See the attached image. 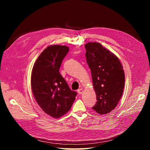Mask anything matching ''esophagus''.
<instances>
[{
	"mask_svg": "<svg viewBox=\"0 0 150 150\" xmlns=\"http://www.w3.org/2000/svg\"><path fill=\"white\" fill-rule=\"evenodd\" d=\"M78 93L79 94H83V89H79L78 90Z\"/></svg>",
	"mask_w": 150,
	"mask_h": 150,
	"instance_id": "obj_1",
	"label": "esophagus"
}]
</instances>
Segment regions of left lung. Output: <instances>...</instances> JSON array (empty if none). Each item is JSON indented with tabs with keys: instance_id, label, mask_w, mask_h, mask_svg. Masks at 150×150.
Listing matches in <instances>:
<instances>
[{
	"instance_id": "left-lung-1",
	"label": "left lung",
	"mask_w": 150,
	"mask_h": 150,
	"mask_svg": "<svg viewBox=\"0 0 150 150\" xmlns=\"http://www.w3.org/2000/svg\"><path fill=\"white\" fill-rule=\"evenodd\" d=\"M86 58L91 71L97 101L92 108L100 115L116 107L125 87V72L117 57L98 42L85 44Z\"/></svg>"
}]
</instances>
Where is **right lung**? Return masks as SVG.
I'll use <instances>...</instances> for the list:
<instances>
[{"label": "right lung", "mask_w": 150, "mask_h": 150, "mask_svg": "<svg viewBox=\"0 0 150 150\" xmlns=\"http://www.w3.org/2000/svg\"><path fill=\"white\" fill-rule=\"evenodd\" d=\"M69 47L52 45L36 60L31 74V88L39 106L47 115L61 117L69 111L77 93L72 91L59 73Z\"/></svg>", "instance_id": "add662e5"}]
</instances>
